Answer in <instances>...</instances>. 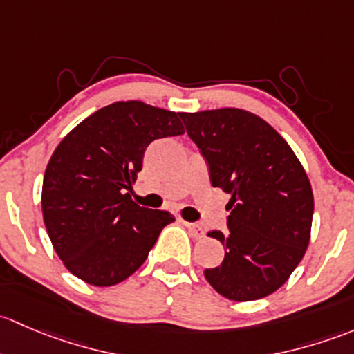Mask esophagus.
Listing matches in <instances>:
<instances>
[{
	"label": "esophagus",
	"instance_id": "esophagus-1",
	"mask_svg": "<svg viewBox=\"0 0 354 354\" xmlns=\"http://www.w3.org/2000/svg\"><path fill=\"white\" fill-rule=\"evenodd\" d=\"M184 225H185V228H187V230H189V233H191V235L194 236L196 240L204 239V230H203L201 227H199V225L189 223V221H184Z\"/></svg>",
	"mask_w": 354,
	"mask_h": 354
}]
</instances>
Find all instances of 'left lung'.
Listing matches in <instances>:
<instances>
[{
  "label": "left lung",
  "mask_w": 354,
  "mask_h": 354,
  "mask_svg": "<svg viewBox=\"0 0 354 354\" xmlns=\"http://www.w3.org/2000/svg\"><path fill=\"white\" fill-rule=\"evenodd\" d=\"M189 138L209 167L213 187L230 194L221 266L204 271L228 300L250 301L281 288L305 256L313 216L312 185L290 145L242 109L182 112Z\"/></svg>",
  "instance_id": "left-lung-1"
}]
</instances>
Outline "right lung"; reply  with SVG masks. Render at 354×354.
<instances>
[{"mask_svg": "<svg viewBox=\"0 0 354 354\" xmlns=\"http://www.w3.org/2000/svg\"><path fill=\"white\" fill-rule=\"evenodd\" d=\"M178 115L140 100L115 102L57 145L44 174L42 214L54 250L76 278L93 286L124 281L176 220L126 191L153 140L184 134Z\"/></svg>", "mask_w": 354, "mask_h": 354, "instance_id": "obj_1", "label": "right lung"}]
</instances>
